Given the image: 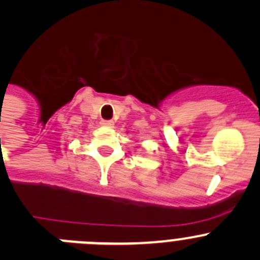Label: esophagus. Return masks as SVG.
Wrapping results in <instances>:
<instances>
[{
  "instance_id": "obj_1",
  "label": "esophagus",
  "mask_w": 260,
  "mask_h": 260,
  "mask_svg": "<svg viewBox=\"0 0 260 260\" xmlns=\"http://www.w3.org/2000/svg\"><path fill=\"white\" fill-rule=\"evenodd\" d=\"M101 125H104V127H113L114 122L113 120H106V119H103V120H101Z\"/></svg>"
}]
</instances>
